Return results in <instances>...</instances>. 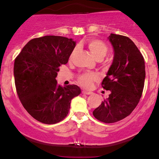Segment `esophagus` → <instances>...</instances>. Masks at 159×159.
<instances>
[{
  "mask_svg": "<svg viewBox=\"0 0 159 159\" xmlns=\"http://www.w3.org/2000/svg\"><path fill=\"white\" fill-rule=\"evenodd\" d=\"M82 93H83V94H86V95H91V94H93V93L90 92V91L83 90V91H82Z\"/></svg>",
  "mask_w": 159,
  "mask_h": 159,
  "instance_id": "34e87169",
  "label": "esophagus"
}]
</instances>
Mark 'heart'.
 <instances>
[{"label": "heart", "mask_w": 159, "mask_h": 159, "mask_svg": "<svg viewBox=\"0 0 159 159\" xmlns=\"http://www.w3.org/2000/svg\"><path fill=\"white\" fill-rule=\"evenodd\" d=\"M87 47H88L89 50L93 54L96 59H102V58L106 55L107 52V47L105 44L104 42L102 40L98 39H90L87 42ZM76 49L72 52L71 54L70 57L72 58V56L74 55ZM98 78V75L94 73H88V72H84L82 73L78 76V82L80 85L82 87H85V88H89L91 87L93 82L96 81Z\"/></svg>", "instance_id": "obj_1"}]
</instances>
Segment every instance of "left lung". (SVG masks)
Instances as JSON below:
<instances>
[{"label":"left lung","instance_id":"left-lung-1","mask_svg":"<svg viewBox=\"0 0 159 159\" xmlns=\"http://www.w3.org/2000/svg\"><path fill=\"white\" fill-rule=\"evenodd\" d=\"M108 39L114 48V60L102 87L111 94L93 114L102 123H113L129 116L138 105L146 72L143 57L132 39L114 34Z\"/></svg>","mask_w":159,"mask_h":159}]
</instances>
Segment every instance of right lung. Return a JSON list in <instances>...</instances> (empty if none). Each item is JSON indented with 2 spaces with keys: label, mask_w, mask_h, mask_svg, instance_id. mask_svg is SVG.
<instances>
[{
  "label": "right lung",
  "mask_w": 159,
  "mask_h": 159,
  "mask_svg": "<svg viewBox=\"0 0 159 159\" xmlns=\"http://www.w3.org/2000/svg\"><path fill=\"white\" fill-rule=\"evenodd\" d=\"M75 47L72 39L45 36L30 40L16 57L13 71L18 96L25 110L40 123L62 121L71 100L81 93L77 85L61 87L55 78Z\"/></svg>",
  "instance_id": "1"
}]
</instances>
